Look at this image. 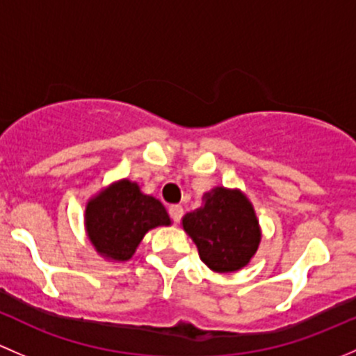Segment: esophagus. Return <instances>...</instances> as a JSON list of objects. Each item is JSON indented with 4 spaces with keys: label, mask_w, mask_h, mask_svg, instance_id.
Masks as SVG:
<instances>
[{
    "label": "esophagus",
    "mask_w": 356,
    "mask_h": 356,
    "mask_svg": "<svg viewBox=\"0 0 356 356\" xmlns=\"http://www.w3.org/2000/svg\"><path fill=\"white\" fill-rule=\"evenodd\" d=\"M170 216H171V219H173L175 222L181 221V216H183V207H181V205H179V204L171 205V207H170Z\"/></svg>",
    "instance_id": "obj_1"
}]
</instances>
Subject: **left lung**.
Instances as JSON below:
<instances>
[{
  "label": "left lung",
  "instance_id": "obj_1",
  "mask_svg": "<svg viewBox=\"0 0 356 356\" xmlns=\"http://www.w3.org/2000/svg\"><path fill=\"white\" fill-rule=\"evenodd\" d=\"M181 225L202 262L216 273L240 270L260 243L254 205L240 190L216 186L204 193L202 207L183 216Z\"/></svg>",
  "mask_w": 356,
  "mask_h": 356
}]
</instances>
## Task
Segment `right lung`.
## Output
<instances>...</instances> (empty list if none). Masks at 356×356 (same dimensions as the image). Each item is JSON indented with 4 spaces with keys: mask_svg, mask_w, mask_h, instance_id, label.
Segmentation results:
<instances>
[{
    "mask_svg": "<svg viewBox=\"0 0 356 356\" xmlns=\"http://www.w3.org/2000/svg\"><path fill=\"white\" fill-rule=\"evenodd\" d=\"M171 225L166 207L140 192L138 183L120 179L87 202L86 229L90 243L106 259H131L149 229Z\"/></svg>",
    "mask_w": 356,
    "mask_h": 356,
    "instance_id": "1",
    "label": "right lung"
}]
</instances>
